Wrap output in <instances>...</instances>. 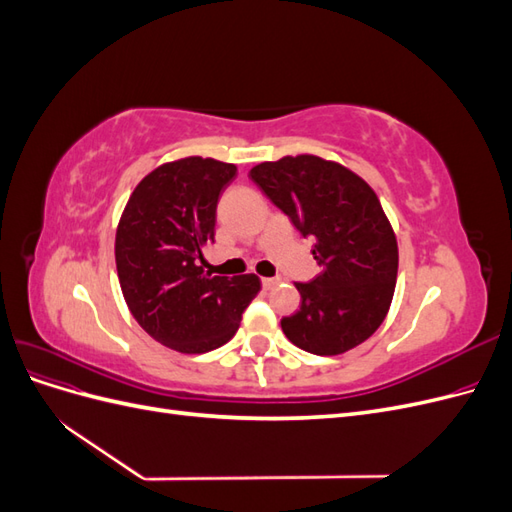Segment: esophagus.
<instances>
[{"label":"esophagus","instance_id":"1","mask_svg":"<svg viewBox=\"0 0 512 512\" xmlns=\"http://www.w3.org/2000/svg\"><path fill=\"white\" fill-rule=\"evenodd\" d=\"M277 282H280V280H277V277H262V288L273 290L277 286Z\"/></svg>","mask_w":512,"mask_h":512}]
</instances>
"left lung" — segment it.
Here are the masks:
<instances>
[{
    "label": "left lung",
    "instance_id": "left-lung-1",
    "mask_svg": "<svg viewBox=\"0 0 512 512\" xmlns=\"http://www.w3.org/2000/svg\"><path fill=\"white\" fill-rule=\"evenodd\" d=\"M250 179L314 241L322 267L294 284L297 314L282 318L294 346L320 356L344 354L376 333L389 314L397 282V239L376 192L350 168L318 156L260 162Z\"/></svg>",
    "mask_w": 512,
    "mask_h": 512
}]
</instances>
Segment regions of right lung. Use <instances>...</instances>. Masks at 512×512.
I'll return each mask as SVG.
<instances>
[{
  "label": "right lung",
  "instance_id": "add662e5",
  "mask_svg": "<svg viewBox=\"0 0 512 512\" xmlns=\"http://www.w3.org/2000/svg\"><path fill=\"white\" fill-rule=\"evenodd\" d=\"M237 166L190 156L141 179L115 235L123 299L162 346L203 354L237 333L241 314L260 292L254 273L211 275L198 265L215 235V209Z\"/></svg>",
  "mask_w": 512,
  "mask_h": 512
}]
</instances>
